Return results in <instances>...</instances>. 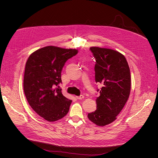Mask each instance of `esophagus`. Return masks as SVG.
<instances>
[{
    "mask_svg": "<svg viewBox=\"0 0 158 158\" xmlns=\"http://www.w3.org/2000/svg\"><path fill=\"white\" fill-rule=\"evenodd\" d=\"M76 98L77 99H82L84 98V96L83 95H81L80 96H76Z\"/></svg>",
    "mask_w": 158,
    "mask_h": 158,
    "instance_id": "34e87169",
    "label": "esophagus"
}]
</instances>
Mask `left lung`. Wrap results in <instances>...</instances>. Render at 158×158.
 I'll use <instances>...</instances> for the list:
<instances>
[{"label":"left lung","instance_id":"8db88e82","mask_svg":"<svg viewBox=\"0 0 158 158\" xmlns=\"http://www.w3.org/2000/svg\"><path fill=\"white\" fill-rule=\"evenodd\" d=\"M96 59L95 79L102 84L96 102L97 109L87 118L98 126L114 122L125 106L131 91V74L126 57L119 52L90 48ZM99 90H98V91Z\"/></svg>","mask_w":158,"mask_h":158}]
</instances>
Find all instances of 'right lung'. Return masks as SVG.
<instances>
[{"label":"right lung","instance_id":"1","mask_svg":"<svg viewBox=\"0 0 158 158\" xmlns=\"http://www.w3.org/2000/svg\"><path fill=\"white\" fill-rule=\"evenodd\" d=\"M77 52L75 49L46 46L32 52L26 62L23 82L26 98L36 113L49 122L68 113L72 101L55 87L62 82L65 62Z\"/></svg>","mask_w":158,"mask_h":158}]
</instances>
